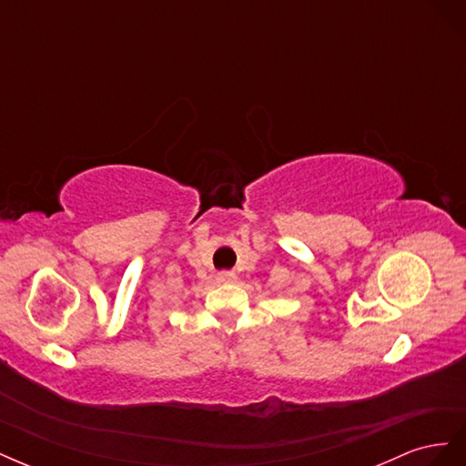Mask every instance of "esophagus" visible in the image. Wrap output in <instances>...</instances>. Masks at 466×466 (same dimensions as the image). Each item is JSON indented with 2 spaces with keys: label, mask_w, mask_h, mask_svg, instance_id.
I'll return each mask as SVG.
<instances>
[{
  "label": "esophagus",
  "mask_w": 466,
  "mask_h": 466,
  "mask_svg": "<svg viewBox=\"0 0 466 466\" xmlns=\"http://www.w3.org/2000/svg\"><path fill=\"white\" fill-rule=\"evenodd\" d=\"M218 278H219V281H235V272H231V270H223V272H219L218 274Z\"/></svg>",
  "instance_id": "1"
}]
</instances>
